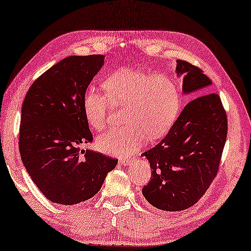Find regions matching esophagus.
I'll return each instance as SVG.
<instances>
[{"mask_svg":"<svg viewBox=\"0 0 251 251\" xmlns=\"http://www.w3.org/2000/svg\"><path fill=\"white\" fill-rule=\"evenodd\" d=\"M131 162H132V160L131 159H122V160H120V162L119 163H120L121 166H129Z\"/></svg>","mask_w":251,"mask_h":251,"instance_id":"esophagus-1","label":"esophagus"}]
</instances>
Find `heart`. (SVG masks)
<instances>
[{"instance_id": "obj_1", "label": "heart", "mask_w": 251, "mask_h": 251, "mask_svg": "<svg viewBox=\"0 0 251 251\" xmlns=\"http://www.w3.org/2000/svg\"><path fill=\"white\" fill-rule=\"evenodd\" d=\"M106 93L88 89L82 109L89 126L101 131L106 126L109 101L126 105L122 128L110 130L97 140L99 150L114 157H126L140 149L147 138L158 139L174 125L180 109L179 85L166 73H151L121 68L105 77Z\"/></svg>"}]
</instances>
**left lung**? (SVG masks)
Instances as JSON below:
<instances>
[{
	"instance_id": "obj_1",
	"label": "left lung",
	"mask_w": 251,
	"mask_h": 251,
	"mask_svg": "<svg viewBox=\"0 0 251 251\" xmlns=\"http://www.w3.org/2000/svg\"><path fill=\"white\" fill-rule=\"evenodd\" d=\"M175 75L191 101L166 137L141 154L152 170L142 195L164 211L184 210L204 195L218 172L228 130L220 98L202 70L176 60Z\"/></svg>"
}]
</instances>
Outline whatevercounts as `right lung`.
Returning a JSON list of instances; mask_svg holds the SVG:
<instances>
[{
	"label": "right lung",
	"instance_id": "1",
	"mask_svg": "<svg viewBox=\"0 0 251 251\" xmlns=\"http://www.w3.org/2000/svg\"><path fill=\"white\" fill-rule=\"evenodd\" d=\"M104 55H71L33 82L24 99L20 154L32 181L52 202L71 206L98 194L118 160L81 150L93 141L82 109Z\"/></svg>",
	"mask_w": 251,
	"mask_h": 251
}]
</instances>
